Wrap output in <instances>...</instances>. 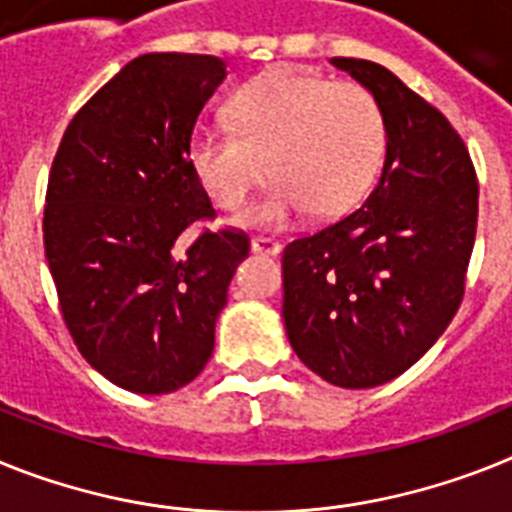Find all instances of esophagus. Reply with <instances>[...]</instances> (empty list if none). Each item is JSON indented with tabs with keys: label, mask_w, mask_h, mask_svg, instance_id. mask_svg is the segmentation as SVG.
Returning <instances> with one entry per match:
<instances>
[{
	"label": "esophagus",
	"mask_w": 512,
	"mask_h": 512,
	"mask_svg": "<svg viewBox=\"0 0 512 512\" xmlns=\"http://www.w3.org/2000/svg\"><path fill=\"white\" fill-rule=\"evenodd\" d=\"M249 247H252V252H257V255H278V252H281V242L270 239V236H255V239L249 242Z\"/></svg>",
	"instance_id": "34e87169"
}]
</instances>
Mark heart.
<instances>
[{
    "label": "heart",
    "mask_w": 512,
    "mask_h": 512,
    "mask_svg": "<svg viewBox=\"0 0 512 512\" xmlns=\"http://www.w3.org/2000/svg\"><path fill=\"white\" fill-rule=\"evenodd\" d=\"M231 127L205 124L192 135L190 158L213 203L236 210L276 176L249 226H286L309 210L330 218L354 208L375 182L388 145V124L375 93L333 83L296 67H273L229 101Z\"/></svg>",
    "instance_id": "obj_1"
}]
</instances>
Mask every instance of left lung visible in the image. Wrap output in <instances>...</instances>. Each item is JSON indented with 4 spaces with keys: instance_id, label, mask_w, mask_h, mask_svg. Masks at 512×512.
I'll return each instance as SVG.
<instances>
[{
    "instance_id": "left-lung-1",
    "label": "left lung",
    "mask_w": 512,
    "mask_h": 512,
    "mask_svg": "<svg viewBox=\"0 0 512 512\" xmlns=\"http://www.w3.org/2000/svg\"><path fill=\"white\" fill-rule=\"evenodd\" d=\"M380 101L388 145L372 195L283 249L291 349L338 388L403 375L461 307L479 184L461 135L382 64L333 57Z\"/></svg>"
}]
</instances>
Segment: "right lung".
Masks as SVG:
<instances>
[{"label": "right lung", "instance_id": "obj_1", "mask_svg": "<svg viewBox=\"0 0 512 512\" xmlns=\"http://www.w3.org/2000/svg\"><path fill=\"white\" fill-rule=\"evenodd\" d=\"M226 77L208 54H143L72 117L51 163L44 247L64 325L90 367L163 395L208 364L244 231H184L216 216L192 169L205 101Z\"/></svg>", "mask_w": 512, "mask_h": 512}]
</instances>
